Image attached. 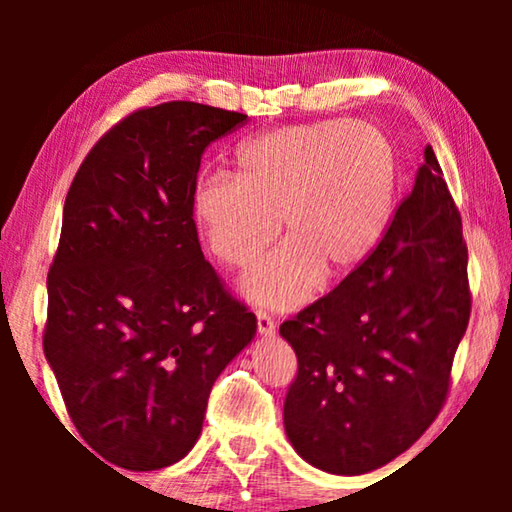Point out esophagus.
Segmentation results:
<instances>
[{"instance_id":"1","label":"esophagus","mask_w":512,"mask_h":512,"mask_svg":"<svg viewBox=\"0 0 512 512\" xmlns=\"http://www.w3.org/2000/svg\"><path fill=\"white\" fill-rule=\"evenodd\" d=\"M257 332H259V336H264V339H271V336H275L273 318L268 314H262V311L257 314Z\"/></svg>"}]
</instances>
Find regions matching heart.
Returning a JSON list of instances; mask_svg holds the SVG:
<instances>
[{"label": "heart", "instance_id": "b5f03b06", "mask_svg": "<svg viewBox=\"0 0 512 512\" xmlns=\"http://www.w3.org/2000/svg\"><path fill=\"white\" fill-rule=\"evenodd\" d=\"M397 160L377 126L302 121L259 133L235 153V178H207L192 216L210 253L248 268L277 237L289 239L241 280L257 307L302 305L320 273L343 277L368 262L393 216Z\"/></svg>", "mask_w": 512, "mask_h": 512}]
</instances>
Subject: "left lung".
Listing matches in <instances>:
<instances>
[{
	"label": "left lung",
	"mask_w": 512,
	"mask_h": 512,
	"mask_svg": "<svg viewBox=\"0 0 512 512\" xmlns=\"http://www.w3.org/2000/svg\"><path fill=\"white\" fill-rule=\"evenodd\" d=\"M470 307L461 216L427 146L368 262L280 327L298 357L284 402L298 456L357 476L406 452L445 402Z\"/></svg>",
	"instance_id": "8db88e82"
}]
</instances>
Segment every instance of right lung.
I'll list each match as a JSON object with an SVG mask.
<instances>
[{"instance_id": "obj_1", "label": "right lung", "mask_w": 512, "mask_h": 512, "mask_svg": "<svg viewBox=\"0 0 512 512\" xmlns=\"http://www.w3.org/2000/svg\"><path fill=\"white\" fill-rule=\"evenodd\" d=\"M244 121L194 101L137 110L67 192L45 357L76 431L124 470L192 452L216 377L255 339V314L205 262L192 219L205 146Z\"/></svg>"}]
</instances>
